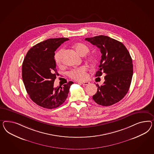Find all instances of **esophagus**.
Segmentation results:
<instances>
[{
    "label": "esophagus",
    "instance_id": "obj_1",
    "mask_svg": "<svg viewBox=\"0 0 154 154\" xmlns=\"http://www.w3.org/2000/svg\"><path fill=\"white\" fill-rule=\"evenodd\" d=\"M81 84H82V85H83L84 86H86V85H89V84H90V82H88V81H85V82H81Z\"/></svg>",
    "mask_w": 154,
    "mask_h": 154
}]
</instances>
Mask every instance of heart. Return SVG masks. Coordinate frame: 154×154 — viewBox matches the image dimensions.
I'll list each match as a JSON object with an SVG mask.
<instances>
[{
    "instance_id": "heart-1",
    "label": "heart",
    "mask_w": 154,
    "mask_h": 154,
    "mask_svg": "<svg viewBox=\"0 0 154 154\" xmlns=\"http://www.w3.org/2000/svg\"><path fill=\"white\" fill-rule=\"evenodd\" d=\"M75 48L76 51L81 55H84L87 54L89 48L88 46L86 45L83 43H77L75 45ZM63 53V49H62L59 50L55 54V61L57 66H60L62 62V55ZM88 60L89 62H92L95 60V57L92 55H90L88 56ZM88 69L85 66H82L76 68L75 69H72L69 73L68 75L73 79L77 80V81H82L86 79L88 77L87 74Z\"/></svg>"
}]
</instances>
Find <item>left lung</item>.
Masks as SVG:
<instances>
[{
	"mask_svg": "<svg viewBox=\"0 0 154 154\" xmlns=\"http://www.w3.org/2000/svg\"><path fill=\"white\" fill-rule=\"evenodd\" d=\"M86 41L100 49L99 69L95 77L104 73L103 85L96 84L97 91L93 100L102 106H110L122 100L129 90L133 75L131 57L122 42L104 35L86 38Z\"/></svg>",
	"mask_w": 154,
	"mask_h": 154,
	"instance_id": "left-lung-1",
	"label": "left lung"
}]
</instances>
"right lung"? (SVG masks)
<instances>
[{"label":"right lung","mask_w":154,"mask_h":154,"mask_svg":"<svg viewBox=\"0 0 154 154\" xmlns=\"http://www.w3.org/2000/svg\"><path fill=\"white\" fill-rule=\"evenodd\" d=\"M68 38L46 40L32 47L23 60L22 76L29 97L35 103L46 109L56 108L66 101L73 82L54 88L58 75L54 59L55 51Z\"/></svg>","instance_id":"1"}]
</instances>
